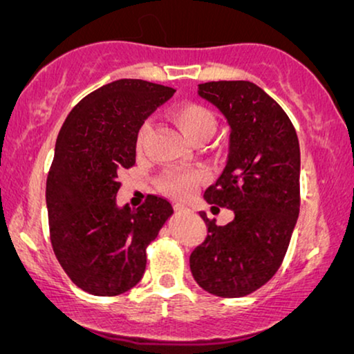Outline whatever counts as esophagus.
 Segmentation results:
<instances>
[{"instance_id": "esophagus-1", "label": "esophagus", "mask_w": 354, "mask_h": 354, "mask_svg": "<svg viewBox=\"0 0 354 354\" xmlns=\"http://www.w3.org/2000/svg\"><path fill=\"white\" fill-rule=\"evenodd\" d=\"M174 207H176V211H177V212H188V211H190L185 205H178V203H177V205L174 206Z\"/></svg>"}]
</instances>
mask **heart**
Wrapping results in <instances>:
<instances>
[{
  "label": "heart",
  "instance_id": "1",
  "mask_svg": "<svg viewBox=\"0 0 354 354\" xmlns=\"http://www.w3.org/2000/svg\"><path fill=\"white\" fill-rule=\"evenodd\" d=\"M172 119L188 142L209 140L216 130V119L205 106L196 103H183L172 109ZM149 132V124L143 122L137 133V148L142 149L145 138ZM206 176L203 171H169L161 177L159 187L167 195L188 198L196 192Z\"/></svg>",
  "mask_w": 354,
  "mask_h": 354
}]
</instances>
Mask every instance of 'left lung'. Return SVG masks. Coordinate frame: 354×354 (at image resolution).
<instances>
[{"label":"left lung","instance_id":"obj_1","mask_svg":"<svg viewBox=\"0 0 354 354\" xmlns=\"http://www.w3.org/2000/svg\"><path fill=\"white\" fill-rule=\"evenodd\" d=\"M230 129L225 167L205 200L234 211L227 225L200 216L207 236L190 256L196 283L216 297L239 298L272 279L299 214V143L285 111L246 80L198 85Z\"/></svg>","mask_w":354,"mask_h":354}]
</instances>
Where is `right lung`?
I'll return each mask as SVG.
<instances>
[{"label":"right lung","mask_w":354,"mask_h":354,"mask_svg":"<svg viewBox=\"0 0 354 354\" xmlns=\"http://www.w3.org/2000/svg\"><path fill=\"white\" fill-rule=\"evenodd\" d=\"M147 80L120 79L86 95L57 135L46 178L51 245L77 287L96 297L133 288L147 268V246L174 214L164 198L119 206L118 176L135 164L145 119L174 95Z\"/></svg>","instance_id":"1"}]
</instances>
